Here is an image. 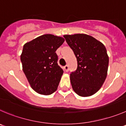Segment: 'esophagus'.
I'll list each match as a JSON object with an SVG mask.
<instances>
[{"mask_svg":"<svg viewBox=\"0 0 126 126\" xmlns=\"http://www.w3.org/2000/svg\"><path fill=\"white\" fill-rule=\"evenodd\" d=\"M64 70H65V72H67L69 71V66H68L67 65H65V66L64 67Z\"/></svg>","mask_w":126,"mask_h":126,"instance_id":"1","label":"esophagus"}]
</instances>
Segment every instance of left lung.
I'll return each mask as SVG.
<instances>
[{"label":"left lung","instance_id":"obj_1","mask_svg":"<svg viewBox=\"0 0 126 126\" xmlns=\"http://www.w3.org/2000/svg\"><path fill=\"white\" fill-rule=\"evenodd\" d=\"M77 61V69L70 74L74 92L87 97L96 93L107 76L109 57L104 44L86 34L64 35Z\"/></svg>","mask_w":126,"mask_h":126}]
</instances>
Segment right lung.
Listing matches in <instances>:
<instances>
[{"label": "right lung", "mask_w": 126, "mask_h": 126, "mask_svg": "<svg viewBox=\"0 0 126 126\" xmlns=\"http://www.w3.org/2000/svg\"><path fill=\"white\" fill-rule=\"evenodd\" d=\"M62 37L46 34L25 44L20 59L31 87L41 94L56 91L63 70L57 64L56 51L64 42Z\"/></svg>", "instance_id": "1"}]
</instances>
